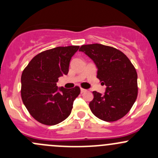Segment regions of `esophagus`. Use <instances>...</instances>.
Returning a JSON list of instances; mask_svg holds the SVG:
<instances>
[{"label":"esophagus","mask_w":158,"mask_h":158,"mask_svg":"<svg viewBox=\"0 0 158 158\" xmlns=\"http://www.w3.org/2000/svg\"><path fill=\"white\" fill-rule=\"evenodd\" d=\"M80 90H81V93H84V92H86V89H82V88H81V89H80Z\"/></svg>","instance_id":"esophagus-1"}]
</instances>
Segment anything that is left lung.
<instances>
[{
  "mask_svg": "<svg viewBox=\"0 0 158 158\" xmlns=\"http://www.w3.org/2000/svg\"><path fill=\"white\" fill-rule=\"evenodd\" d=\"M79 51L90 57L98 69L97 78L106 85L104 95L93 91L92 112L106 122H115L131 109L138 96V75L126 55L99 44L82 45Z\"/></svg>",
  "mask_w": 158,
  "mask_h": 158,
  "instance_id": "obj_1",
  "label": "left lung"
}]
</instances>
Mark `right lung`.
Listing matches in <instances>:
<instances>
[{"label":"right lung","instance_id":"1","mask_svg":"<svg viewBox=\"0 0 158 158\" xmlns=\"http://www.w3.org/2000/svg\"><path fill=\"white\" fill-rule=\"evenodd\" d=\"M79 46L58 47L35 56L21 76V98L32 117L40 123L54 125L67 118L79 86L58 88L59 77L67 75L72 56Z\"/></svg>","mask_w":158,"mask_h":158}]
</instances>
